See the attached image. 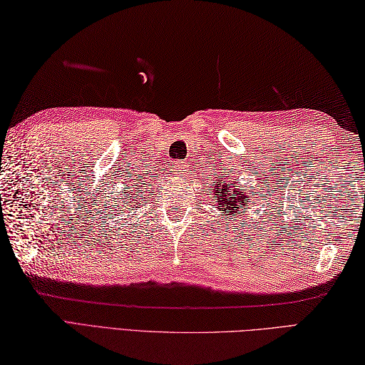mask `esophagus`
<instances>
[{"label":"esophagus","mask_w":365,"mask_h":365,"mask_svg":"<svg viewBox=\"0 0 365 365\" xmlns=\"http://www.w3.org/2000/svg\"><path fill=\"white\" fill-rule=\"evenodd\" d=\"M188 165H190V162L179 160V162H175V170H177V171H185L186 168H188Z\"/></svg>","instance_id":"34e87169"}]
</instances>
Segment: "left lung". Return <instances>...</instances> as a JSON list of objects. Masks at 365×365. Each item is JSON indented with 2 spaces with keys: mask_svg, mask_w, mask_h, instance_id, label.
Wrapping results in <instances>:
<instances>
[{
  "mask_svg": "<svg viewBox=\"0 0 365 365\" xmlns=\"http://www.w3.org/2000/svg\"><path fill=\"white\" fill-rule=\"evenodd\" d=\"M216 182L212 183V200L216 202V208L222 212H225V216L231 217L232 214L242 212V207L248 208L250 194L242 191V186L237 188L236 182L230 180V175L220 174L216 177Z\"/></svg>",
  "mask_w": 365,
  "mask_h": 365,
  "instance_id": "left-lung-1",
  "label": "left lung"
}]
</instances>
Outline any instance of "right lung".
<instances>
[{
    "instance_id": "right-lung-1",
    "label": "right lung",
    "mask_w": 365,
    "mask_h": 365,
    "mask_svg": "<svg viewBox=\"0 0 365 365\" xmlns=\"http://www.w3.org/2000/svg\"><path fill=\"white\" fill-rule=\"evenodd\" d=\"M135 175V174H134ZM133 182H130V185H126L125 188V202H128V207L126 210L130 211V208H135L137 203L143 199V192H142V182H143V175L142 174H137V177H134V179H130ZM120 210H123V207H118Z\"/></svg>"
}]
</instances>
